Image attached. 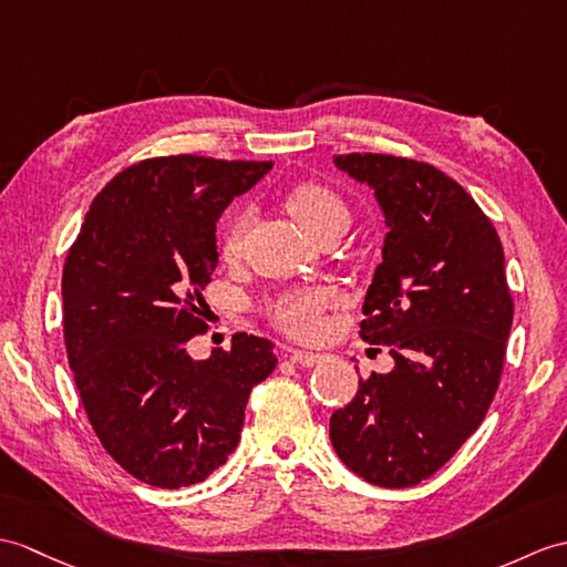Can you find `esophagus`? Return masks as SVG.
Listing matches in <instances>:
<instances>
[{"label":"esophagus","instance_id":"1","mask_svg":"<svg viewBox=\"0 0 567 567\" xmlns=\"http://www.w3.org/2000/svg\"><path fill=\"white\" fill-rule=\"evenodd\" d=\"M287 352H289V360L301 367H313L323 360L321 352H309V350H297V348H289Z\"/></svg>","mask_w":567,"mask_h":567}]
</instances>
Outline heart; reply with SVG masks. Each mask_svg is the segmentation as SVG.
<instances>
[{
    "mask_svg": "<svg viewBox=\"0 0 567 567\" xmlns=\"http://www.w3.org/2000/svg\"><path fill=\"white\" fill-rule=\"evenodd\" d=\"M285 209L313 241H319L326 234L346 231L350 224V209L348 203L343 200V195L319 181H301L297 186L289 188L285 195ZM246 224V213H239L227 224V229H224L219 241V251L224 260L239 258ZM336 292L331 287L316 285L305 289H292V292H285L275 301H270L268 316L285 333L311 340L323 333V311L331 307Z\"/></svg>",
    "mask_w": 567,
    "mask_h": 567,
    "instance_id": "1",
    "label": "heart"
}]
</instances>
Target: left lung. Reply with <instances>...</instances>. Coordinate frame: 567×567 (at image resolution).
Here are the masks:
<instances>
[{"instance_id":"8db88e82","label":"left lung","mask_w":567,"mask_h":567,"mask_svg":"<svg viewBox=\"0 0 567 567\" xmlns=\"http://www.w3.org/2000/svg\"><path fill=\"white\" fill-rule=\"evenodd\" d=\"M386 217L384 260L367 289L360 336L396 367L360 379L331 415L333 450L381 488L430 478L483 423L515 316L493 221L454 178L391 154H343ZM379 350V348H377Z\"/></svg>"}]
</instances>
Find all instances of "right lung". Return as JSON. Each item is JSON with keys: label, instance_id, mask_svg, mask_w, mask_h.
Masks as SVG:
<instances>
[{"label": "right lung", "instance_id": "obj_1", "mask_svg": "<svg viewBox=\"0 0 567 567\" xmlns=\"http://www.w3.org/2000/svg\"><path fill=\"white\" fill-rule=\"evenodd\" d=\"M270 168L195 154L127 166L94 197L64 260V348L86 417L154 488L200 483L227 462L248 393L278 364L270 340L248 333L207 360L186 350L209 328L217 219Z\"/></svg>", "mask_w": 567, "mask_h": 567}]
</instances>
